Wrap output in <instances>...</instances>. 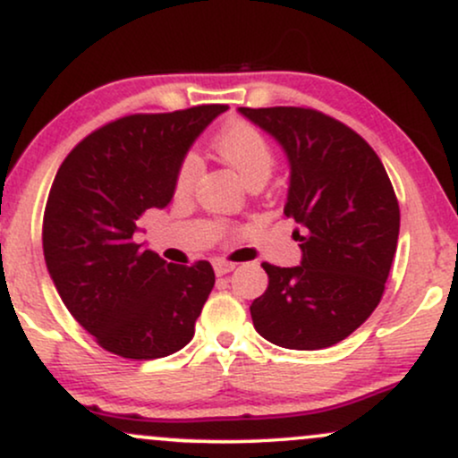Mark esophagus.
I'll return each instance as SVG.
<instances>
[{
    "instance_id": "1",
    "label": "esophagus",
    "mask_w": 458,
    "mask_h": 458,
    "mask_svg": "<svg viewBox=\"0 0 458 458\" xmlns=\"http://www.w3.org/2000/svg\"><path fill=\"white\" fill-rule=\"evenodd\" d=\"M213 269H215V276H225V273H230V271H234L236 269V265L234 262H225V260H215L213 262Z\"/></svg>"
}]
</instances>
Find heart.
I'll use <instances>...</instances> for the list:
<instances>
[{"mask_svg":"<svg viewBox=\"0 0 458 458\" xmlns=\"http://www.w3.org/2000/svg\"><path fill=\"white\" fill-rule=\"evenodd\" d=\"M213 146L217 155L234 167V172L245 185L251 181H267L273 165H276V152H273L269 140L245 120H234V123L225 124L215 138ZM198 174V157L187 155L176 172V196H185L191 191Z\"/></svg>","mask_w":458,"mask_h":458,"instance_id":"1","label":"heart"}]
</instances>
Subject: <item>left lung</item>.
I'll list each match as a JSON object with an SVG mask.
<instances>
[{
	"mask_svg": "<svg viewBox=\"0 0 458 458\" xmlns=\"http://www.w3.org/2000/svg\"><path fill=\"white\" fill-rule=\"evenodd\" d=\"M288 159L284 213L297 222L301 265L262 269L254 327L284 349L317 351L351 335L379 306L401 211L386 167L355 131L303 107H239Z\"/></svg>",
	"mask_w": 458,
	"mask_h": 458,
	"instance_id": "8db88e82",
	"label": "left lung"
}]
</instances>
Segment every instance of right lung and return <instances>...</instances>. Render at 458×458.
I'll return each instance as SVG.
<instances>
[{"label":"right lung","mask_w":458,"mask_h":458,"mask_svg":"<svg viewBox=\"0 0 458 458\" xmlns=\"http://www.w3.org/2000/svg\"><path fill=\"white\" fill-rule=\"evenodd\" d=\"M225 109L127 115L79 141L57 170L43 222L47 271L68 312L109 353L157 360L193 338L213 267L170 265L135 233L148 208L172 202L182 159Z\"/></svg>","instance_id":"right-lung-1"}]
</instances>
